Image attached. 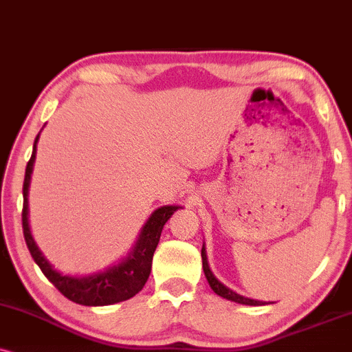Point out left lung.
Wrapping results in <instances>:
<instances>
[{
	"label": "left lung",
	"instance_id": "1",
	"mask_svg": "<svg viewBox=\"0 0 352 352\" xmlns=\"http://www.w3.org/2000/svg\"><path fill=\"white\" fill-rule=\"evenodd\" d=\"M202 267H204V274H206L207 280H209V285L212 287V290L217 294V296L227 298V300H232V302H236V303H241V305H264L266 302H259V300H253V298H248V297H243L240 294L233 292V290H230L227 285H223L222 282L219 279H215V276L212 274L210 267H209V263H207V254H206V248L202 246Z\"/></svg>",
	"mask_w": 352,
	"mask_h": 352
}]
</instances>
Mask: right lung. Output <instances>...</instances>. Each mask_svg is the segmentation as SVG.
Returning a JSON list of instances; mask_svg holds the SVG:
<instances>
[{
  "mask_svg": "<svg viewBox=\"0 0 352 352\" xmlns=\"http://www.w3.org/2000/svg\"><path fill=\"white\" fill-rule=\"evenodd\" d=\"M38 135L34 142L32 156L25 166V176L23 184V232L24 240L28 245L29 253L32 256L34 261L41 267L43 276L55 285L65 297L70 298L72 302L80 303L86 307H99V305H112V303L124 302L132 298L135 294L140 292L148 280L151 271V261H153V253L158 246L160 236H162V230L168 219L175 212L179 209L177 206H164L162 209H156L151 214L150 220L146 222L142 230V235L138 238L135 248L129 254L127 259L117 266L107 269L101 274H94L89 277H70L62 276L50 266L49 261L43 258L37 245L32 240V235L29 232L28 223V190L30 173H32L34 160H36V145Z\"/></svg>",
  "mask_w": 352,
  "mask_h": 352,
  "instance_id": "right-lung-1",
  "label": "right lung"
}]
</instances>
